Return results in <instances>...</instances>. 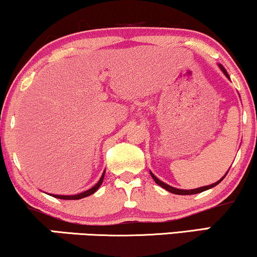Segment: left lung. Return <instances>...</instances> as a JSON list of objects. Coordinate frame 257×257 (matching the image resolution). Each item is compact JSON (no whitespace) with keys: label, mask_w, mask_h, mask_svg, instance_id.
<instances>
[{"label":"left lung","mask_w":257,"mask_h":257,"mask_svg":"<svg viewBox=\"0 0 257 257\" xmlns=\"http://www.w3.org/2000/svg\"><path fill=\"white\" fill-rule=\"evenodd\" d=\"M219 66H220V69H221V71H222L223 73H225V76L227 78H229V76H228V73H227V71L225 70V67L222 66V65H220L219 64ZM150 174H151V176H152V179L155 180V182L157 185H159L161 186V187H163L164 190H167V191H169L170 193H174V194H182V196H187V194H196V193H200V192H203V191H206V190H209V188H213V187H215V186L216 185H219L221 181H222L223 179H225V176H223L222 179H220L219 181H216L215 182V184H211V185H209V186H203V187H198V188H194V190H180V188H175V187H172V186H169V185H167L166 182H163V181H161V180H159L158 178H156L155 175H153V174L150 172ZM227 174V173H226Z\"/></svg>","instance_id":"left-lung-1"}]
</instances>
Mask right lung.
<instances>
[{"label":"right lung","instance_id":"add662e5","mask_svg":"<svg viewBox=\"0 0 257 257\" xmlns=\"http://www.w3.org/2000/svg\"><path fill=\"white\" fill-rule=\"evenodd\" d=\"M104 176H105V172L102 173L101 178H100V180L98 182H96V185H94L93 187L89 188V190L84 191V192L82 193H78V194H73V196H59V194H51L52 197H55V198H59V199H81V198H84V197H88L90 196V194H93L94 192H96V190L101 186L102 184V180H104Z\"/></svg>","mask_w":257,"mask_h":257}]
</instances>
